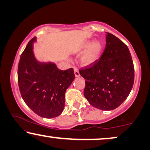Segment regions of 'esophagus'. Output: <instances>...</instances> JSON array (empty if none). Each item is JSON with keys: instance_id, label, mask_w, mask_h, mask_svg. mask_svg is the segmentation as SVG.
<instances>
[{"instance_id": "34e87169", "label": "esophagus", "mask_w": 150, "mask_h": 150, "mask_svg": "<svg viewBox=\"0 0 150 150\" xmlns=\"http://www.w3.org/2000/svg\"><path fill=\"white\" fill-rule=\"evenodd\" d=\"M74 73H75V77H79V75H79V72L77 67H74Z\"/></svg>"}]
</instances>
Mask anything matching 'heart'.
Here are the masks:
<instances>
[{
    "label": "heart",
    "mask_w": 150,
    "mask_h": 150,
    "mask_svg": "<svg viewBox=\"0 0 150 150\" xmlns=\"http://www.w3.org/2000/svg\"><path fill=\"white\" fill-rule=\"evenodd\" d=\"M89 45V42H87L83 45V48H86ZM102 50L103 44L101 41L96 40L93 42L83 53L81 57V63L84 65H89L95 62L100 57Z\"/></svg>",
    "instance_id": "obj_1"
}]
</instances>
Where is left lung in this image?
<instances>
[{
    "mask_svg": "<svg viewBox=\"0 0 150 150\" xmlns=\"http://www.w3.org/2000/svg\"><path fill=\"white\" fill-rule=\"evenodd\" d=\"M79 74L86 79L85 98L102 110L118 108L128 97L134 81L128 48L110 33H107L106 45L100 58L79 69Z\"/></svg>",
    "mask_w": 150,
    "mask_h": 150,
    "instance_id": "8db88e82",
    "label": "left lung"
}]
</instances>
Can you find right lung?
Masks as SVG:
<instances>
[{"label": "right lung", "mask_w": 150, "mask_h": 150, "mask_svg": "<svg viewBox=\"0 0 150 150\" xmlns=\"http://www.w3.org/2000/svg\"><path fill=\"white\" fill-rule=\"evenodd\" d=\"M29 42L21 55L18 83L27 106L40 117L54 118L62 112L65 92L75 79L73 69L62 71L55 64L40 63L35 59L33 42Z\"/></svg>", "instance_id": "obj_1"}]
</instances>
